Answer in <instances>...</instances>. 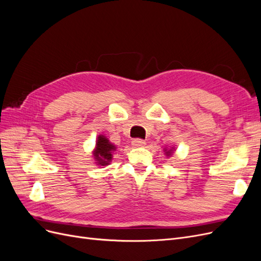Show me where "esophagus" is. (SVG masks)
<instances>
[{
    "instance_id": "34e87169",
    "label": "esophagus",
    "mask_w": 261,
    "mask_h": 261,
    "mask_svg": "<svg viewBox=\"0 0 261 261\" xmlns=\"http://www.w3.org/2000/svg\"><path fill=\"white\" fill-rule=\"evenodd\" d=\"M132 145H133L134 147H144V146L146 145V141L143 140V139L136 138V139H133Z\"/></svg>"
}]
</instances>
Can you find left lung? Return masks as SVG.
Returning a JSON list of instances; mask_svg holds the SVG:
<instances>
[{"instance_id":"obj_1","label":"left lung","mask_w":261,"mask_h":261,"mask_svg":"<svg viewBox=\"0 0 261 261\" xmlns=\"http://www.w3.org/2000/svg\"><path fill=\"white\" fill-rule=\"evenodd\" d=\"M173 151H174V148H172V149H167V148H165L164 149V152H165V154H167L168 156H170L173 153Z\"/></svg>"}]
</instances>
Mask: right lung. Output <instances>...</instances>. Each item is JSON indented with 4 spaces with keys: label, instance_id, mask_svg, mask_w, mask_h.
Returning <instances> with one entry per match:
<instances>
[{
    "label": "right lung",
    "instance_id": "right-lung-1",
    "mask_svg": "<svg viewBox=\"0 0 261 261\" xmlns=\"http://www.w3.org/2000/svg\"><path fill=\"white\" fill-rule=\"evenodd\" d=\"M96 143L97 144L96 149L93 151V158L97 161V164L101 165V167L110 164L113 156L112 152L115 151L116 147L110 143L109 139L103 135H99Z\"/></svg>",
    "mask_w": 261,
    "mask_h": 261
}]
</instances>
